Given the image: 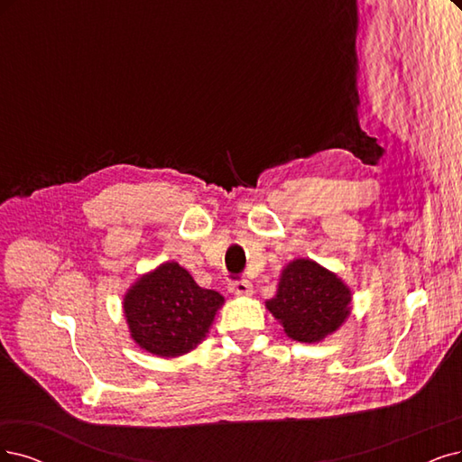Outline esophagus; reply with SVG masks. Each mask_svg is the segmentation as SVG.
Instances as JSON below:
<instances>
[{"mask_svg": "<svg viewBox=\"0 0 462 462\" xmlns=\"http://www.w3.org/2000/svg\"><path fill=\"white\" fill-rule=\"evenodd\" d=\"M230 293H234L236 297H249L253 293V285L247 280H240L230 283Z\"/></svg>", "mask_w": 462, "mask_h": 462, "instance_id": "1", "label": "esophagus"}]
</instances>
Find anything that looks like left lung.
Returning <instances> with one entry per match:
<instances>
[{"label":"left lung","instance_id":"left-lung-1","mask_svg":"<svg viewBox=\"0 0 462 462\" xmlns=\"http://www.w3.org/2000/svg\"><path fill=\"white\" fill-rule=\"evenodd\" d=\"M266 309L289 338L312 345L348 319L352 291L326 266L312 259H295L282 270L276 295L266 300Z\"/></svg>","mask_w":462,"mask_h":462}]
</instances>
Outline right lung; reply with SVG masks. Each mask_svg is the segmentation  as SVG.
Segmentation results:
<instances>
[{
	"mask_svg": "<svg viewBox=\"0 0 462 462\" xmlns=\"http://www.w3.org/2000/svg\"><path fill=\"white\" fill-rule=\"evenodd\" d=\"M122 304L136 346L160 357H179L208 337L225 297L199 287L190 272L169 261L136 278Z\"/></svg>",
	"mask_w": 462,
	"mask_h": 462,
	"instance_id": "1",
	"label": "right lung"
}]
</instances>
